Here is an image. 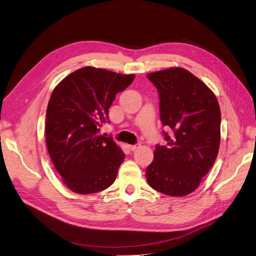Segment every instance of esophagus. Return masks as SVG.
Masks as SVG:
<instances>
[{
    "instance_id": "esophagus-1",
    "label": "esophagus",
    "mask_w": 256,
    "mask_h": 256,
    "mask_svg": "<svg viewBox=\"0 0 256 256\" xmlns=\"http://www.w3.org/2000/svg\"><path fill=\"white\" fill-rule=\"evenodd\" d=\"M141 147V145L140 144H134V145H128V148L130 150H136L138 148H140Z\"/></svg>"
}]
</instances>
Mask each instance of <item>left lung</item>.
Wrapping results in <instances>:
<instances>
[{
  "mask_svg": "<svg viewBox=\"0 0 256 256\" xmlns=\"http://www.w3.org/2000/svg\"><path fill=\"white\" fill-rule=\"evenodd\" d=\"M160 98L166 145H157L146 168L152 189L171 196L194 191L218 156L221 112L214 92L180 67L147 74Z\"/></svg>",
  "mask_w": 256,
  "mask_h": 256,
  "instance_id": "obj_1",
  "label": "left lung"
}]
</instances>
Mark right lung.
Instances as JSON below:
<instances>
[{"label":"right lung","mask_w":256,"mask_h":256,"mask_svg":"<svg viewBox=\"0 0 256 256\" xmlns=\"http://www.w3.org/2000/svg\"><path fill=\"white\" fill-rule=\"evenodd\" d=\"M134 74L86 66L62 80L47 108L46 142L63 182L79 194L102 191L114 182L125 154L112 138L99 134L109 120L116 94Z\"/></svg>","instance_id":"add662e5"}]
</instances>
